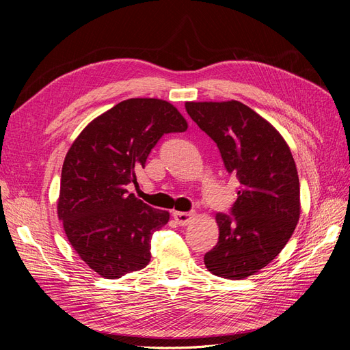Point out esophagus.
<instances>
[{
	"label": "esophagus",
	"mask_w": 350,
	"mask_h": 350,
	"mask_svg": "<svg viewBox=\"0 0 350 350\" xmlns=\"http://www.w3.org/2000/svg\"><path fill=\"white\" fill-rule=\"evenodd\" d=\"M173 217H174L176 223H177L178 226H187V224L191 221V218L194 217V213H183V211H174V213H173Z\"/></svg>",
	"instance_id": "obj_1"
}]
</instances>
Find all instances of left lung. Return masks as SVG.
<instances>
[{
    "instance_id": "8db88e82",
    "label": "left lung",
    "mask_w": 350,
    "mask_h": 350,
    "mask_svg": "<svg viewBox=\"0 0 350 350\" xmlns=\"http://www.w3.org/2000/svg\"><path fill=\"white\" fill-rule=\"evenodd\" d=\"M186 110L240 181L230 214L215 215L218 243L204 264L217 277L247 278L282 251L298 224L295 161L277 129L241 102H187Z\"/></svg>"
}]
</instances>
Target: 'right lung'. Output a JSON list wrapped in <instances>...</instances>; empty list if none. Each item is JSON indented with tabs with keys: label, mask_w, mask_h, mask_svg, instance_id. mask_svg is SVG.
Here are the masks:
<instances>
[{
	"label": "right lung",
	"mask_w": 350,
	"mask_h": 350,
	"mask_svg": "<svg viewBox=\"0 0 350 350\" xmlns=\"http://www.w3.org/2000/svg\"><path fill=\"white\" fill-rule=\"evenodd\" d=\"M187 131L178 110L161 99H127L92 120L66 153L58 217L70 245L107 280L144 268L154 231L169 213L143 203L126 186L136 181L163 135Z\"/></svg>",
	"instance_id": "right-lung-1"
}]
</instances>
